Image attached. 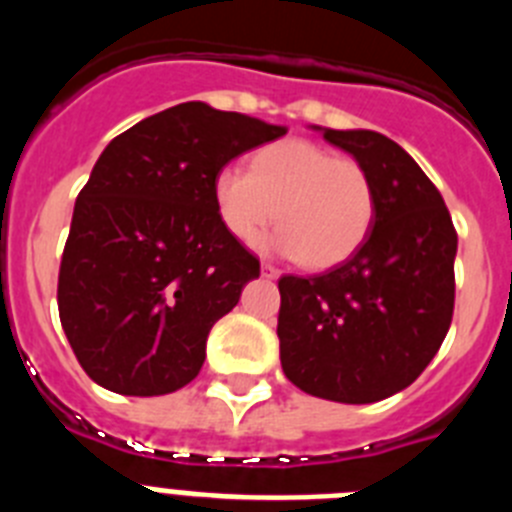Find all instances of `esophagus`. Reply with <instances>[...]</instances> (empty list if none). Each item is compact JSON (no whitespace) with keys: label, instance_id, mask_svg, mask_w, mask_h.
<instances>
[{"label":"esophagus","instance_id":"34e87169","mask_svg":"<svg viewBox=\"0 0 512 512\" xmlns=\"http://www.w3.org/2000/svg\"><path fill=\"white\" fill-rule=\"evenodd\" d=\"M261 274H264V277H269V279H277L279 274H282V271H279L277 266H271V264H261Z\"/></svg>","mask_w":512,"mask_h":512}]
</instances>
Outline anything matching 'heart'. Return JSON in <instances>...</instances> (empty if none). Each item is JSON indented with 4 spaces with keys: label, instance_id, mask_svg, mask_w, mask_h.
I'll use <instances>...</instances> for the list:
<instances>
[{
    "label": "heart",
    "instance_id": "heart-1",
    "mask_svg": "<svg viewBox=\"0 0 512 512\" xmlns=\"http://www.w3.org/2000/svg\"><path fill=\"white\" fill-rule=\"evenodd\" d=\"M212 202L223 228L248 246L277 215L282 228L271 246L312 271L351 259L377 217V189L364 164L300 138L259 148L248 169H217Z\"/></svg>",
    "mask_w": 512,
    "mask_h": 512
}]
</instances>
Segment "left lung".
<instances>
[{"mask_svg":"<svg viewBox=\"0 0 512 512\" xmlns=\"http://www.w3.org/2000/svg\"><path fill=\"white\" fill-rule=\"evenodd\" d=\"M323 138L369 171L377 217L348 261L279 279V356L307 395L366 405L413 384L449 333L456 228L436 184L395 140L374 130Z\"/></svg>","mask_w":512,"mask_h":512,"instance_id":"obj_1","label":"left lung"}]
</instances>
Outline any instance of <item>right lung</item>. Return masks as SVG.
I'll list each match as a JSON object with an SVG mask.
<instances>
[{"mask_svg": "<svg viewBox=\"0 0 512 512\" xmlns=\"http://www.w3.org/2000/svg\"><path fill=\"white\" fill-rule=\"evenodd\" d=\"M284 133L184 102L104 148L76 197L58 269L63 333L104 390L169 395L200 374L207 333L261 271L220 223L212 179Z\"/></svg>", "mask_w": 512, "mask_h": 512, "instance_id": "add662e5", "label": "right lung"}]
</instances>
